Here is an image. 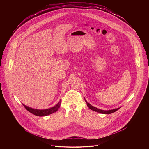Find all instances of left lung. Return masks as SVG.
<instances>
[{
    "mask_svg": "<svg viewBox=\"0 0 149 149\" xmlns=\"http://www.w3.org/2000/svg\"><path fill=\"white\" fill-rule=\"evenodd\" d=\"M84 100H85V101H86V102L87 103V106H88V108L90 109H91V110H93L94 111H95V112H97V113H101V114H111V113H113L116 112V111H117L118 109H120V107H119V108H117V109H113V110H102L97 109V108L94 107V106L91 105L90 103H88L87 102V101L86 100V98H84Z\"/></svg>",
    "mask_w": 149,
    "mask_h": 149,
    "instance_id": "left-lung-1",
    "label": "left lung"
}]
</instances>
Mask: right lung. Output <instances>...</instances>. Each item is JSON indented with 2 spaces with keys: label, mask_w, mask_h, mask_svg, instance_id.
Masks as SVG:
<instances>
[{
  "label": "right lung",
  "mask_w": 149,
  "mask_h": 149,
  "mask_svg": "<svg viewBox=\"0 0 149 149\" xmlns=\"http://www.w3.org/2000/svg\"><path fill=\"white\" fill-rule=\"evenodd\" d=\"M61 104V100L59 101L58 104H56L54 107L48 109H44V110H40V109H32L31 107H28V106L25 105V104H22L25 107V108L31 113L40 117H43V116H47L49 114H51L56 111H58L59 108L60 107V105Z\"/></svg>",
  "instance_id": "1"
}]
</instances>
